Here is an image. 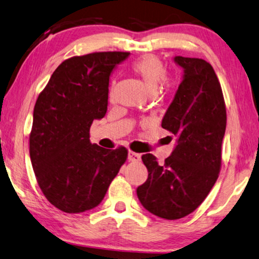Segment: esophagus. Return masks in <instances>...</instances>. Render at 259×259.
I'll return each mask as SVG.
<instances>
[{
	"instance_id": "esophagus-1",
	"label": "esophagus",
	"mask_w": 259,
	"mask_h": 259,
	"mask_svg": "<svg viewBox=\"0 0 259 259\" xmlns=\"http://www.w3.org/2000/svg\"><path fill=\"white\" fill-rule=\"evenodd\" d=\"M128 160L132 161V162H139V161L141 160V155L138 154V153L130 151L128 152Z\"/></svg>"
}]
</instances>
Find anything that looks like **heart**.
Instances as JSON below:
<instances>
[{
    "mask_svg": "<svg viewBox=\"0 0 259 259\" xmlns=\"http://www.w3.org/2000/svg\"><path fill=\"white\" fill-rule=\"evenodd\" d=\"M130 69L142 80L146 89L155 92L157 86L164 79L167 74V67L159 57L153 55H146L132 62ZM112 97V90L110 91Z\"/></svg>",
    "mask_w": 259,
    "mask_h": 259,
    "instance_id": "heart-1",
    "label": "heart"
}]
</instances>
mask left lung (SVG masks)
<instances>
[{
    "label": "left lung",
    "instance_id": "left-lung-1",
    "mask_svg": "<svg viewBox=\"0 0 259 259\" xmlns=\"http://www.w3.org/2000/svg\"><path fill=\"white\" fill-rule=\"evenodd\" d=\"M185 71L162 128L178 137V145L163 164L144 154L148 179L139 186V201L153 215L179 220L192 213L215 185L222 162L227 126L223 92L212 66L201 58L176 56Z\"/></svg>",
    "mask_w": 259,
    "mask_h": 259
}]
</instances>
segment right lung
<instances>
[{"label":"right lung","mask_w":259,"mask_h":259,"mask_svg":"<svg viewBox=\"0 0 259 259\" xmlns=\"http://www.w3.org/2000/svg\"><path fill=\"white\" fill-rule=\"evenodd\" d=\"M130 52L67 58L52 73L33 108L29 152L47 200L67 213L98 205L127 159V149L90 141V127L107 111L108 81Z\"/></svg>","instance_id":"1"}]
</instances>
